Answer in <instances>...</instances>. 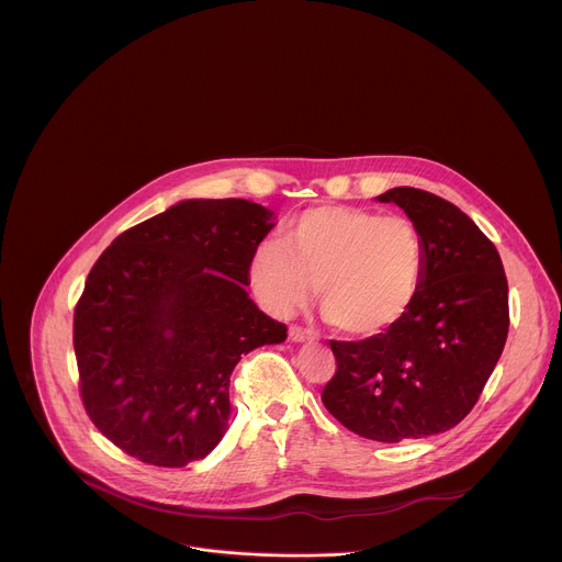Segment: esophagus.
<instances>
[{
    "label": "esophagus",
    "instance_id": "obj_1",
    "mask_svg": "<svg viewBox=\"0 0 562 562\" xmlns=\"http://www.w3.org/2000/svg\"><path fill=\"white\" fill-rule=\"evenodd\" d=\"M313 336L306 331V329H302V327H297V325H291L289 327V340L291 342H306V340H311Z\"/></svg>",
    "mask_w": 562,
    "mask_h": 562
}]
</instances>
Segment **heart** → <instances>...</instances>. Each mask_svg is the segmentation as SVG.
<instances>
[{"label": "heart", "mask_w": 562, "mask_h": 562, "mask_svg": "<svg viewBox=\"0 0 562 562\" xmlns=\"http://www.w3.org/2000/svg\"><path fill=\"white\" fill-rule=\"evenodd\" d=\"M425 271V239L409 217L336 204L300 213L282 245L267 239L251 258V284L269 311L291 315L317 286L325 317L356 338L403 323Z\"/></svg>", "instance_id": "obj_1"}]
</instances>
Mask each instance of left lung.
<instances>
[{"label": "left lung", "mask_w": 562, "mask_h": 562, "mask_svg": "<svg viewBox=\"0 0 562 562\" xmlns=\"http://www.w3.org/2000/svg\"><path fill=\"white\" fill-rule=\"evenodd\" d=\"M378 200L418 226L425 282L386 334L329 342L336 373L323 403L362 438L403 442L442 434L473 409L507 342L509 289L494 243L456 204L412 187Z\"/></svg>", "instance_id": "1"}]
</instances>
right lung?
<instances>
[{
  "instance_id": "add662e5",
  "label": "right lung",
  "mask_w": 562,
  "mask_h": 562,
  "mask_svg": "<svg viewBox=\"0 0 562 562\" xmlns=\"http://www.w3.org/2000/svg\"><path fill=\"white\" fill-rule=\"evenodd\" d=\"M249 200H184L113 239L75 304L79 395L124 453L184 467L222 440L228 382L245 353L286 325L247 293L251 258L273 228Z\"/></svg>"
}]
</instances>
